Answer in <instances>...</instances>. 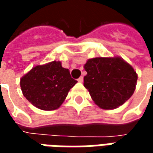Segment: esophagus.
Segmentation results:
<instances>
[{"mask_svg":"<svg viewBox=\"0 0 153 153\" xmlns=\"http://www.w3.org/2000/svg\"><path fill=\"white\" fill-rule=\"evenodd\" d=\"M83 76L79 77V78L78 79V82H79V83H83Z\"/></svg>","mask_w":153,"mask_h":153,"instance_id":"esophagus-1","label":"esophagus"}]
</instances>
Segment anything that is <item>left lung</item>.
Instances as JSON below:
<instances>
[{
    "instance_id": "1",
    "label": "left lung",
    "mask_w": 153,
    "mask_h": 153,
    "mask_svg": "<svg viewBox=\"0 0 153 153\" xmlns=\"http://www.w3.org/2000/svg\"><path fill=\"white\" fill-rule=\"evenodd\" d=\"M83 85L94 102L105 110L115 109L130 98L138 79L133 67L120 57H97L84 65Z\"/></svg>"
}]
</instances>
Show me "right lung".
Here are the masks:
<instances>
[{
  "instance_id": "add662e5",
  "label": "right lung",
  "mask_w": 153,
  "mask_h": 153,
  "mask_svg": "<svg viewBox=\"0 0 153 153\" xmlns=\"http://www.w3.org/2000/svg\"><path fill=\"white\" fill-rule=\"evenodd\" d=\"M77 80L60 61L33 67L22 77L20 87L28 102L41 110L53 111L60 107Z\"/></svg>"
}]
</instances>
